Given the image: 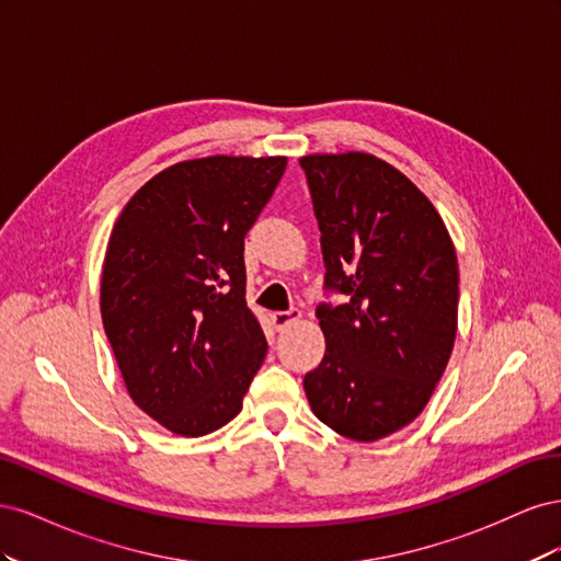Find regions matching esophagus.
<instances>
[{"label":"esophagus","mask_w":561,"mask_h":561,"mask_svg":"<svg viewBox=\"0 0 561 561\" xmlns=\"http://www.w3.org/2000/svg\"><path fill=\"white\" fill-rule=\"evenodd\" d=\"M299 318H301V311H299V309L271 313V320H274V328H276V330H285L287 325H293V322H295V320H299Z\"/></svg>","instance_id":"34e87169"}]
</instances>
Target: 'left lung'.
<instances>
[{
	"label": "left lung",
	"mask_w": 561,
	"mask_h": 561,
	"mask_svg": "<svg viewBox=\"0 0 561 561\" xmlns=\"http://www.w3.org/2000/svg\"><path fill=\"white\" fill-rule=\"evenodd\" d=\"M320 229L325 355L304 377L313 414L375 443L414 421L451 355L458 264L443 217L386 161L348 151L299 159Z\"/></svg>",
	"instance_id": "left-lung-1"
}]
</instances>
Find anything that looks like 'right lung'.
<instances>
[{"instance_id":"1","label":"right lung","mask_w":561,"mask_h":561,"mask_svg":"<svg viewBox=\"0 0 561 561\" xmlns=\"http://www.w3.org/2000/svg\"><path fill=\"white\" fill-rule=\"evenodd\" d=\"M287 159L208 157L151 178L118 215L100 313L133 402L184 437L241 412L266 355L245 304V233Z\"/></svg>"}]
</instances>
